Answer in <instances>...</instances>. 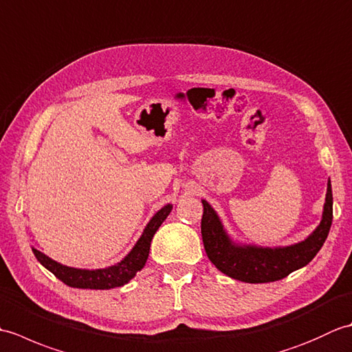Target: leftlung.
Wrapping results in <instances>:
<instances>
[{
  "label": "left lung",
  "instance_id": "obj_1",
  "mask_svg": "<svg viewBox=\"0 0 352 352\" xmlns=\"http://www.w3.org/2000/svg\"><path fill=\"white\" fill-rule=\"evenodd\" d=\"M204 213L201 234L207 257L231 278L245 283H269L281 280L315 258L330 233L333 222V192L328 180L322 219L315 231L304 241L289 246L242 245L228 236L213 207L203 199Z\"/></svg>",
  "mask_w": 352,
  "mask_h": 352
}]
</instances>
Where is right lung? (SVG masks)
Returning <instances> with one entry per match:
<instances>
[{"label": "right lung", "mask_w": 352, "mask_h": 352, "mask_svg": "<svg viewBox=\"0 0 352 352\" xmlns=\"http://www.w3.org/2000/svg\"><path fill=\"white\" fill-rule=\"evenodd\" d=\"M172 210V204H166L157 212L144 230V233L139 237L136 245L133 250L126 254V256L119 261V263L102 267V269H78V267H69L65 266L58 261L45 256L43 252L33 248L36 258L39 263L48 269L50 272L54 274L58 280L68 284L69 287L77 289H95V290H106L113 287H121L124 284L129 283L134 278L142 267L145 266L148 256H149V246L155 234V231L163 223V221L168 218V214Z\"/></svg>", "instance_id": "1"}]
</instances>
